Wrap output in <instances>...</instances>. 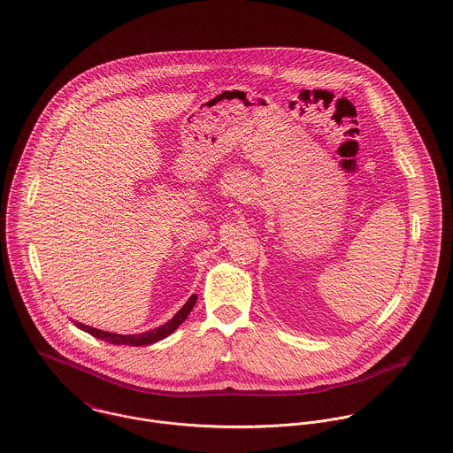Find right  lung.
<instances>
[{"instance_id": "right-lung-1", "label": "right lung", "mask_w": 453, "mask_h": 453, "mask_svg": "<svg viewBox=\"0 0 453 453\" xmlns=\"http://www.w3.org/2000/svg\"><path fill=\"white\" fill-rule=\"evenodd\" d=\"M196 301H197V294H192L188 297V301L181 306V310L169 320L165 322V326L157 327V329L147 330V332H142V334H114V332H105V330L93 329L89 326H84L81 322H74L78 329L84 330L88 334H91L93 337L96 339H102L105 342H111V344H124V346H147V344H152V342H157L161 339L167 337L169 334H173L174 330L178 329L185 320L187 317L190 315L192 308L196 306Z\"/></svg>"}]
</instances>
